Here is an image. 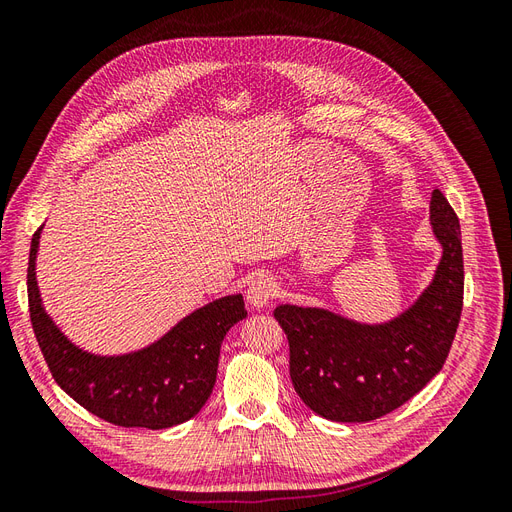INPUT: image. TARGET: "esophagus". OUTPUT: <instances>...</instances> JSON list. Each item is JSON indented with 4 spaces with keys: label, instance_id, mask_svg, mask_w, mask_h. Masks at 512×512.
Returning a JSON list of instances; mask_svg holds the SVG:
<instances>
[{
    "label": "esophagus",
    "instance_id": "esophagus-1",
    "mask_svg": "<svg viewBox=\"0 0 512 512\" xmlns=\"http://www.w3.org/2000/svg\"><path fill=\"white\" fill-rule=\"evenodd\" d=\"M277 297V284L273 277L269 275H260L247 288V303H250L254 309H265L273 299Z\"/></svg>",
    "mask_w": 512,
    "mask_h": 512
}]
</instances>
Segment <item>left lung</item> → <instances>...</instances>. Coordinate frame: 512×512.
<instances>
[{"mask_svg":"<svg viewBox=\"0 0 512 512\" xmlns=\"http://www.w3.org/2000/svg\"><path fill=\"white\" fill-rule=\"evenodd\" d=\"M429 213L442 258L404 314L363 324L320 307H275L288 337L294 391L329 421H376L404 406L446 361L463 307L461 228L440 190L431 194Z\"/></svg>","mask_w":512,"mask_h":512,"instance_id":"left-lung-1","label":"left lung"}]
</instances>
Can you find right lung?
Wrapping results in <instances>:
<instances>
[{"label":"right lung","mask_w":512,"mask_h":512,"mask_svg":"<svg viewBox=\"0 0 512 512\" xmlns=\"http://www.w3.org/2000/svg\"><path fill=\"white\" fill-rule=\"evenodd\" d=\"M42 226L27 267L29 316L55 382L76 404L119 427L166 429L190 421L207 404L228 329L247 316L241 294L215 299L177 322L156 344L121 356L76 348L44 312L36 282Z\"/></svg>","instance_id":"1"}]
</instances>
